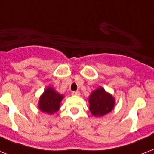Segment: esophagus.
I'll return each mask as SVG.
<instances>
[{"instance_id":"1","label":"esophagus","mask_w":154,"mask_h":154,"mask_svg":"<svg viewBox=\"0 0 154 154\" xmlns=\"http://www.w3.org/2000/svg\"><path fill=\"white\" fill-rule=\"evenodd\" d=\"M72 95H75V96H79L80 92L79 91H72Z\"/></svg>"}]
</instances>
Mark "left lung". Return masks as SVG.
Masks as SVG:
<instances>
[{
    "label": "left lung",
    "instance_id": "obj_1",
    "mask_svg": "<svg viewBox=\"0 0 154 154\" xmlns=\"http://www.w3.org/2000/svg\"><path fill=\"white\" fill-rule=\"evenodd\" d=\"M89 110L94 116H103L109 113L114 106V99L105 89L100 87L93 92L89 98Z\"/></svg>",
    "mask_w": 154,
    "mask_h": 154
}]
</instances>
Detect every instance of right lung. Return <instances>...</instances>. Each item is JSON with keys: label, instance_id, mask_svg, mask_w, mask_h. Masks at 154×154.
<instances>
[{"label": "right lung", "instance_id": "1", "mask_svg": "<svg viewBox=\"0 0 154 154\" xmlns=\"http://www.w3.org/2000/svg\"><path fill=\"white\" fill-rule=\"evenodd\" d=\"M62 98V95L57 93L50 87H48L40 98L39 109L42 112L53 114L58 111Z\"/></svg>", "mask_w": 154, "mask_h": 154}]
</instances>
